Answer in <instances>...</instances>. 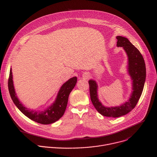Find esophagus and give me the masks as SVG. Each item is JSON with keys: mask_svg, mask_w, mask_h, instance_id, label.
<instances>
[{"mask_svg": "<svg viewBox=\"0 0 157 157\" xmlns=\"http://www.w3.org/2000/svg\"><path fill=\"white\" fill-rule=\"evenodd\" d=\"M83 77H84V78H85V79H87V78H88V77H89V75H88V74H85V75L83 76Z\"/></svg>", "mask_w": 157, "mask_h": 157, "instance_id": "34e87169", "label": "esophagus"}]
</instances>
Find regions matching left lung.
Returning <instances> with one entry per match:
<instances>
[{"instance_id": "obj_1", "label": "left lung", "mask_w": 157, "mask_h": 157, "mask_svg": "<svg viewBox=\"0 0 157 157\" xmlns=\"http://www.w3.org/2000/svg\"><path fill=\"white\" fill-rule=\"evenodd\" d=\"M117 46L123 47L128 56V71L132 80V92L129 99L119 106L105 107L99 101L98 84L93 79L89 81L91 100L96 109L105 117H119L128 114L137 105L143 91L146 78L144 59L139 50L125 37L117 36Z\"/></svg>"}]
</instances>
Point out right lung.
Instances as JSON below:
<instances>
[{
    "mask_svg": "<svg viewBox=\"0 0 157 157\" xmlns=\"http://www.w3.org/2000/svg\"><path fill=\"white\" fill-rule=\"evenodd\" d=\"M76 82L77 78L73 77L64 83L61 87L56 99L53 104L47 109L41 112L30 110L19 101L13 87L12 68L10 70L8 87L10 97L13 103L22 113L36 122L47 125L55 122L63 116L68 104L69 95L75 87Z\"/></svg>",
    "mask_w": 157,
    "mask_h": 157,
    "instance_id": "obj_1",
    "label": "right lung"
}]
</instances>
